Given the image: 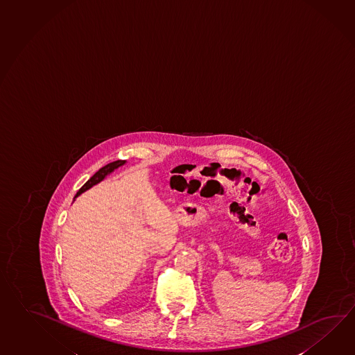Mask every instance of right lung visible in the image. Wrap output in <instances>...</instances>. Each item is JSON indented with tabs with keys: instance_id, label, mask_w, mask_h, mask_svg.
<instances>
[{
	"instance_id": "obj_1",
	"label": "right lung",
	"mask_w": 355,
	"mask_h": 355,
	"mask_svg": "<svg viewBox=\"0 0 355 355\" xmlns=\"http://www.w3.org/2000/svg\"><path fill=\"white\" fill-rule=\"evenodd\" d=\"M126 163V160H116V162H112V163H109L107 166H102L101 169L98 171V172H96V173L88 180L82 187H80V191L77 192V195L76 197H78L80 193H83L85 191H87V189H91V187H94V184H97V183H100V182L103 181L105 178H106V175H109L110 173H112L115 169H117L119 166H123Z\"/></svg>"
}]
</instances>
